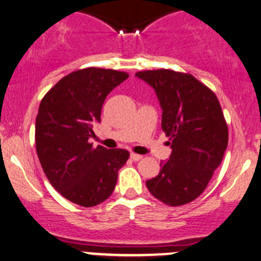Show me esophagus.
<instances>
[{
	"instance_id": "1",
	"label": "esophagus",
	"mask_w": 261,
	"mask_h": 261,
	"mask_svg": "<svg viewBox=\"0 0 261 261\" xmlns=\"http://www.w3.org/2000/svg\"><path fill=\"white\" fill-rule=\"evenodd\" d=\"M130 158H131V160H133V161L136 162V161H140L141 158H142V155L136 154V153H131V154H130Z\"/></svg>"
}]
</instances>
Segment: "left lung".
I'll use <instances>...</instances> for the list:
<instances>
[{
	"instance_id": "8db88e82",
	"label": "left lung",
	"mask_w": 261,
	"mask_h": 261,
	"mask_svg": "<svg viewBox=\"0 0 261 261\" xmlns=\"http://www.w3.org/2000/svg\"><path fill=\"white\" fill-rule=\"evenodd\" d=\"M135 76L154 89L162 108V130L172 139V153L161 162L160 174L146 181L147 189L169 206L193 201L207 187L228 145L220 101L191 74L154 70Z\"/></svg>"
}]
</instances>
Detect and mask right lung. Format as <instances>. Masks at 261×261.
Masks as SVG:
<instances>
[{"instance_id": "obj_1", "label": "right lung", "mask_w": 261, "mask_h": 261, "mask_svg": "<svg viewBox=\"0 0 261 261\" xmlns=\"http://www.w3.org/2000/svg\"><path fill=\"white\" fill-rule=\"evenodd\" d=\"M128 74L89 67L60 80L45 94L35 120V146L50 184L71 202L92 207L113 194L126 149L93 147L107 95Z\"/></svg>"}]
</instances>
